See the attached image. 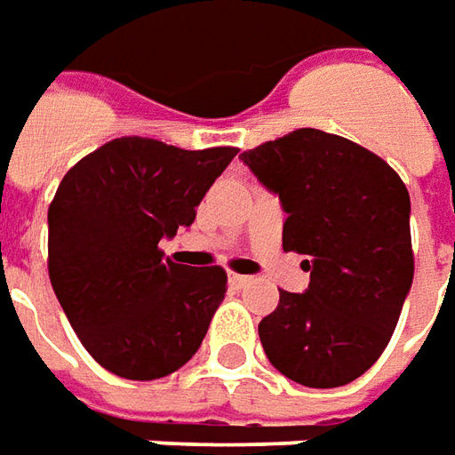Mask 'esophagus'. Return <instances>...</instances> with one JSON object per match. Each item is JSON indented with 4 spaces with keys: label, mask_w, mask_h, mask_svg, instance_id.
<instances>
[{
    "label": "esophagus",
    "mask_w": 455,
    "mask_h": 455,
    "mask_svg": "<svg viewBox=\"0 0 455 455\" xmlns=\"http://www.w3.org/2000/svg\"><path fill=\"white\" fill-rule=\"evenodd\" d=\"M250 280H252V277H247V275H237V272H233V275H230V282H233L235 287H245Z\"/></svg>",
    "instance_id": "34e87169"
}]
</instances>
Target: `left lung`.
<instances>
[{
  "mask_svg": "<svg viewBox=\"0 0 455 455\" xmlns=\"http://www.w3.org/2000/svg\"><path fill=\"white\" fill-rule=\"evenodd\" d=\"M280 196L284 252L302 255L309 287L280 290L259 341L280 374L312 389L362 377L387 349L411 290V200L377 153L297 128L240 156Z\"/></svg>",
  "mask_w": 455,
  "mask_h": 455,
  "instance_id": "1",
  "label": "left lung"
}]
</instances>
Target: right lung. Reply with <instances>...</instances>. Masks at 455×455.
<instances>
[{"mask_svg":"<svg viewBox=\"0 0 455 455\" xmlns=\"http://www.w3.org/2000/svg\"><path fill=\"white\" fill-rule=\"evenodd\" d=\"M237 148L108 140L64 175L49 205V280L86 352L133 381L168 377L197 352L228 275L163 258Z\"/></svg>","mask_w":455,"mask_h":455,"instance_id":"1","label":"right lung"}]
</instances>
